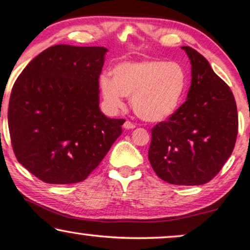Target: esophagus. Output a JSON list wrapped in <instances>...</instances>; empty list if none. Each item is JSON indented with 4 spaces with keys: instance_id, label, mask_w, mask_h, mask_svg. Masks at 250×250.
I'll return each mask as SVG.
<instances>
[{
    "instance_id": "obj_1",
    "label": "esophagus",
    "mask_w": 250,
    "mask_h": 250,
    "mask_svg": "<svg viewBox=\"0 0 250 250\" xmlns=\"http://www.w3.org/2000/svg\"><path fill=\"white\" fill-rule=\"evenodd\" d=\"M123 127H125V129H134L135 128V125L133 122L130 121H125V125H123Z\"/></svg>"
}]
</instances>
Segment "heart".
<instances>
[{
	"label": "heart",
	"instance_id": "obj_1",
	"mask_svg": "<svg viewBox=\"0 0 250 250\" xmlns=\"http://www.w3.org/2000/svg\"><path fill=\"white\" fill-rule=\"evenodd\" d=\"M111 74L113 79L105 75L100 79L108 107L119 110L123 107V95L131 96L135 114L147 122H160L173 115L188 84L182 65L162 60L123 62Z\"/></svg>",
	"mask_w": 250,
	"mask_h": 250
}]
</instances>
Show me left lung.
Wrapping results in <instances>:
<instances>
[{
  "instance_id": "left-lung-1",
  "label": "left lung",
  "mask_w": 250,
  "mask_h": 250,
  "mask_svg": "<svg viewBox=\"0 0 250 250\" xmlns=\"http://www.w3.org/2000/svg\"><path fill=\"white\" fill-rule=\"evenodd\" d=\"M182 49L191 63L188 99L151 129L148 159L166 182L199 186L213 180L233 153L239 117L228 84L196 50Z\"/></svg>"
}]
</instances>
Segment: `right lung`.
<instances>
[{
    "label": "right lung",
    "instance_id": "1",
    "mask_svg": "<svg viewBox=\"0 0 250 250\" xmlns=\"http://www.w3.org/2000/svg\"><path fill=\"white\" fill-rule=\"evenodd\" d=\"M103 47L56 44L42 51L14 83L8 107L17 161L45 183L85 180L122 134L125 120L99 108Z\"/></svg>",
    "mask_w": 250,
    "mask_h": 250
}]
</instances>
